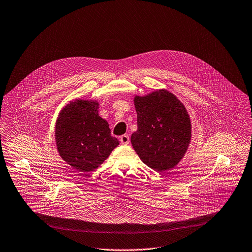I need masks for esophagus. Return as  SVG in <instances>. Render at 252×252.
Instances as JSON below:
<instances>
[{"instance_id": "1", "label": "esophagus", "mask_w": 252, "mask_h": 252, "mask_svg": "<svg viewBox=\"0 0 252 252\" xmlns=\"http://www.w3.org/2000/svg\"><path fill=\"white\" fill-rule=\"evenodd\" d=\"M120 141H121V143H122L123 145H127V144H129V136L126 135V134L122 135V136L120 137Z\"/></svg>"}]
</instances>
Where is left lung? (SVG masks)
<instances>
[{
    "label": "left lung",
    "mask_w": 252,
    "mask_h": 252,
    "mask_svg": "<svg viewBox=\"0 0 252 252\" xmlns=\"http://www.w3.org/2000/svg\"><path fill=\"white\" fill-rule=\"evenodd\" d=\"M137 130L131 144L140 159L156 171L176 166L191 142L192 125L184 104L166 90L134 96Z\"/></svg>",
    "instance_id": "1"
}]
</instances>
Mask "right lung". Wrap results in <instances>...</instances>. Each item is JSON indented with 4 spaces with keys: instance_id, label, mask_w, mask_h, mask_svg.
<instances>
[{
    "instance_id": "add662e5",
    "label": "right lung",
    "mask_w": 252,
    "mask_h": 252,
    "mask_svg": "<svg viewBox=\"0 0 252 252\" xmlns=\"http://www.w3.org/2000/svg\"><path fill=\"white\" fill-rule=\"evenodd\" d=\"M97 100L70 101L55 123V143L59 156L73 168L90 172L97 168L120 144L111 136L106 120L98 114Z\"/></svg>"
}]
</instances>
